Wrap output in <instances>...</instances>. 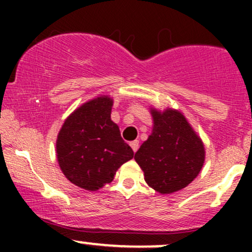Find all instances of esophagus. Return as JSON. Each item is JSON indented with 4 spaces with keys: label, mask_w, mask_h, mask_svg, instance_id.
Listing matches in <instances>:
<instances>
[{
    "label": "esophagus",
    "mask_w": 252,
    "mask_h": 252,
    "mask_svg": "<svg viewBox=\"0 0 252 252\" xmlns=\"http://www.w3.org/2000/svg\"><path fill=\"white\" fill-rule=\"evenodd\" d=\"M130 147H131L132 150H134V153L137 152V149H138V141H132V142H130Z\"/></svg>",
    "instance_id": "obj_1"
}]
</instances>
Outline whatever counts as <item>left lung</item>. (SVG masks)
I'll return each instance as SVG.
<instances>
[{
  "instance_id": "8db88e82",
  "label": "left lung",
  "mask_w": 252,
  "mask_h": 252,
  "mask_svg": "<svg viewBox=\"0 0 252 252\" xmlns=\"http://www.w3.org/2000/svg\"><path fill=\"white\" fill-rule=\"evenodd\" d=\"M152 134L136 152L135 160L144 180L161 194H169L189 185L205 161L200 137L178 110L152 109Z\"/></svg>"
}]
</instances>
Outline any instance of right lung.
Masks as SVG:
<instances>
[{"mask_svg": "<svg viewBox=\"0 0 252 252\" xmlns=\"http://www.w3.org/2000/svg\"><path fill=\"white\" fill-rule=\"evenodd\" d=\"M114 100L100 96L74 110L60 129L57 158L63 175L80 189L97 190L114 180L116 170L134 158L111 121Z\"/></svg>", "mask_w": 252, "mask_h": 252, "instance_id": "add662e5", "label": "right lung"}]
</instances>
